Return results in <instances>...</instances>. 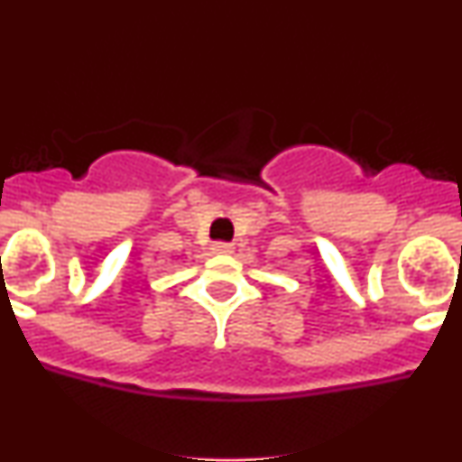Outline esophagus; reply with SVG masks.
<instances>
[{
  "mask_svg": "<svg viewBox=\"0 0 462 462\" xmlns=\"http://www.w3.org/2000/svg\"><path fill=\"white\" fill-rule=\"evenodd\" d=\"M210 249H213V254H232L235 252V245L232 243H215Z\"/></svg>",
  "mask_w": 462,
  "mask_h": 462,
  "instance_id": "esophagus-1",
  "label": "esophagus"
}]
</instances>
